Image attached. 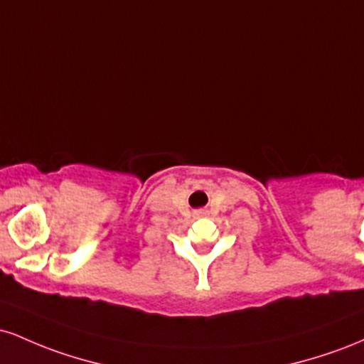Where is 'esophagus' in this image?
I'll use <instances>...</instances> for the list:
<instances>
[{"label":"esophagus","mask_w":364,"mask_h":364,"mask_svg":"<svg viewBox=\"0 0 364 364\" xmlns=\"http://www.w3.org/2000/svg\"><path fill=\"white\" fill-rule=\"evenodd\" d=\"M196 214H198V215H205L207 212L205 210H198V212H196Z\"/></svg>","instance_id":"obj_1"}]
</instances>
